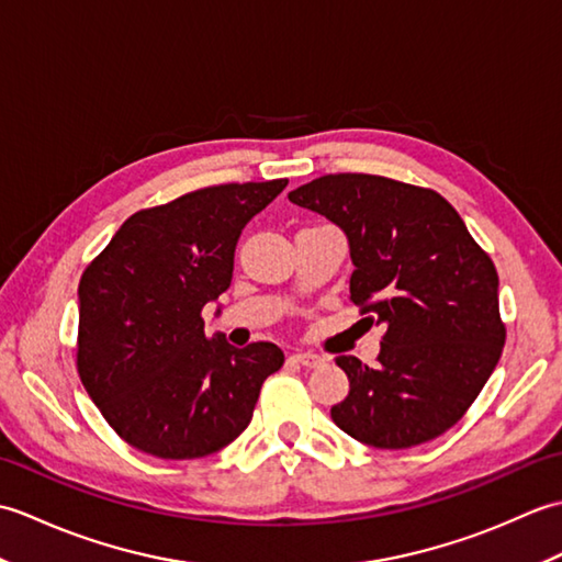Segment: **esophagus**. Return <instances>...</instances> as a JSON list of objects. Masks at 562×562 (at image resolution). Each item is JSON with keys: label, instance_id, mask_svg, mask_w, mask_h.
Masks as SVG:
<instances>
[{"label": "esophagus", "instance_id": "34e87169", "mask_svg": "<svg viewBox=\"0 0 562 562\" xmlns=\"http://www.w3.org/2000/svg\"><path fill=\"white\" fill-rule=\"evenodd\" d=\"M292 360L300 362L302 367H308V369H316V367L324 364V357L316 355V352H294Z\"/></svg>", "mask_w": 562, "mask_h": 562}]
</instances>
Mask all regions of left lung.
Segmentation results:
<instances>
[{
    "mask_svg": "<svg viewBox=\"0 0 562 562\" xmlns=\"http://www.w3.org/2000/svg\"><path fill=\"white\" fill-rule=\"evenodd\" d=\"M288 198L348 236L350 300L386 326L374 367L336 357L350 393L330 408L333 423L376 449H408L447 432L503 355L493 260L435 190L338 173Z\"/></svg>",
    "mask_w": 562,
    "mask_h": 562,
    "instance_id": "1",
    "label": "left lung"
}]
</instances>
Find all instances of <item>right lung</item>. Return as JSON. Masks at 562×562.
I'll use <instances>...</instances> for the list:
<instances>
[{"label":"right lung","instance_id":"right-lung-1","mask_svg":"<svg viewBox=\"0 0 562 562\" xmlns=\"http://www.w3.org/2000/svg\"><path fill=\"white\" fill-rule=\"evenodd\" d=\"M288 178L195 190L135 212L79 282L77 369L117 435L159 459H200L248 427L284 355L205 336L202 308L229 290L244 226ZM222 308L217 306V314Z\"/></svg>","mask_w":562,"mask_h":562}]
</instances>
